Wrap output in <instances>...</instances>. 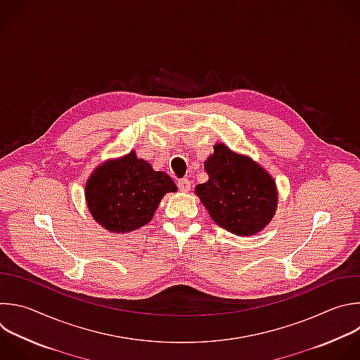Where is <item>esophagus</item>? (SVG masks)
<instances>
[{"label": "esophagus", "instance_id": "obj_1", "mask_svg": "<svg viewBox=\"0 0 360 360\" xmlns=\"http://www.w3.org/2000/svg\"><path fill=\"white\" fill-rule=\"evenodd\" d=\"M178 188H179L181 192H189L191 191V181L189 179L178 181Z\"/></svg>", "mask_w": 360, "mask_h": 360}]
</instances>
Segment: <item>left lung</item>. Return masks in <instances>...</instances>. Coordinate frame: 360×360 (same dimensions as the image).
Returning <instances> with one entry per match:
<instances>
[{"label": "left lung", "instance_id": "left-lung-1", "mask_svg": "<svg viewBox=\"0 0 360 360\" xmlns=\"http://www.w3.org/2000/svg\"><path fill=\"white\" fill-rule=\"evenodd\" d=\"M203 167L209 179L196 185L195 195L217 226L242 237L266 229L276 214L278 191L260 164L217 143Z\"/></svg>", "mask_w": 360, "mask_h": 360}]
</instances>
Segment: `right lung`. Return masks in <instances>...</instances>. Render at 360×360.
Returning <instances> with one entry per match:
<instances>
[{
  "label": "right lung",
  "instance_id": "right-lung-1",
  "mask_svg": "<svg viewBox=\"0 0 360 360\" xmlns=\"http://www.w3.org/2000/svg\"><path fill=\"white\" fill-rule=\"evenodd\" d=\"M174 181L154 171L136 151L107 160L91 172L84 196L91 217L111 233H129L147 224L162 196L176 192Z\"/></svg>",
  "mask_w": 360,
  "mask_h": 360
}]
</instances>
